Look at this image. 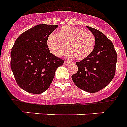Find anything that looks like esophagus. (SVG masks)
<instances>
[{
    "instance_id": "34e87169",
    "label": "esophagus",
    "mask_w": 127,
    "mask_h": 127,
    "mask_svg": "<svg viewBox=\"0 0 127 127\" xmlns=\"http://www.w3.org/2000/svg\"><path fill=\"white\" fill-rule=\"evenodd\" d=\"M70 64V62L68 61H64V65H68Z\"/></svg>"
}]
</instances>
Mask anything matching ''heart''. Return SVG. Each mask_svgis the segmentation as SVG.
Returning <instances> with one entry per match:
<instances>
[{
  "mask_svg": "<svg viewBox=\"0 0 127 127\" xmlns=\"http://www.w3.org/2000/svg\"><path fill=\"white\" fill-rule=\"evenodd\" d=\"M95 37L92 32L72 26L62 27L57 34L52 33L47 40L51 53L61 57L67 49L68 55L77 60H83L89 56L95 47Z\"/></svg>",
  "mask_w": 127,
  "mask_h": 127,
  "instance_id": "b5f03b06",
  "label": "heart"
}]
</instances>
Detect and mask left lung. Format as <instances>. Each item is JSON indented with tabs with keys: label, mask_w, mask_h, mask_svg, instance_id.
<instances>
[{
	"label": "left lung",
	"mask_w": 127,
	"mask_h": 127,
	"mask_svg": "<svg viewBox=\"0 0 127 127\" xmlns=\"http://www.w3.org/2000/svg\"><path fill=\"white\" fill-rule=\"evenodd\" d=\"M95 37V47L87 58L77 62L78 72L72 76L82 90L96 93L111 82L115 74L117 55L112 41L98 30L87 26Z\"/></svg>",
	"instance_id": "left-lung-1"
}]
</instances>
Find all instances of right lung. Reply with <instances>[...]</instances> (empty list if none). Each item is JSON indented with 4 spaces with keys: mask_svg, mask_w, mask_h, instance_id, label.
Here are the masks:
<instances>
[{
    "mask_svg": "<svg viewBox=\"0 0 127 127\" xmlns=\"http://www.w3.org/2000/svg\"><path fill=\"white\" fill-rule=\"evenodd\" d=\"M56 25L40 24L19 36L11 51L10 65L17 85L25 91L40 94L50 86L64 61L50 53L47 45Z\"/></svg>",
    "mask_w": 127,
    "mask_h": 127,
    "instance_id": "obj_1",
    "label": "right lung"
}]
</instances>
